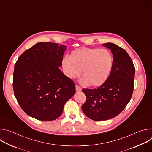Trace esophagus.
I'll list each match as a JSON object with an SVG mask.
<instances>
[{
  "label": "esophagus",
  "instance_id": "esophagus-1",
  "mask_svg": "<svg viewBox=\"0 0 152 152\" xmlns=\"http://www.w3.org/2000/svg\"><path fill=\"white\" fill-rule=\"evenodd\" d=\"M76 91H80L82 90V88L79 85H76Z\"/></svg>",
  "mask_w": 152,
  "mask_h": 152
}]
</instances>
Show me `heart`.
<instances>
[{"instance_id": "1", "label": "heart", "mask_w": 152, "mask_h": 152, "mask_svg": "<svg viewBox=\"0 0 152 152\" xmlns=\"http://www.w3.org/2000/svg\"><path fill=\"white\" fill-rule=\"evenodd\" d=\"M64 74L73 79L79 76L83 69L81 82L94 87L103 85L109 77L113 67V56L106 49L80 48L72 51L70 57L62 60Z\"/></svg>"}]
</instances>
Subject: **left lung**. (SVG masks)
<instances>
[{"instance_id": "8db88e82", "label": "left lung", "mask_w": 152, "mask_h": 152, "mask_svg": "<svg viewBox=\"0 0 152 152\" xmlns=\"http://www.w3.org/2000/svg\"><path fill=\"white\" fill-rule=\"evenodd\" d=\"M113 55V67L106 82L97 88L82 89L86 97L82 105L85 115L94 121L118 115L127 106L134 91L135 69L126 51L111 42L103 44Z\"/></svg>"}]
</instances>
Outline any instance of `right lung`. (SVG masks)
Segmentation results:
<instances>
[{"instance_id":"add662e5","label":"right lung","mask_w":152,"mask_h":152,"mask_svg":"<svg viewBox=\"0 0 152 152\" xmlns=\"http://www.w3.org/2000/svg\"><path fill=\"white\" fill-rule=\"evenodd\" d=\"M66 46L40 42L21 54L14 66V96L24 112L39 120L61 116L75 93V83L60 70Z\"/></svg>"}]
</instances>
